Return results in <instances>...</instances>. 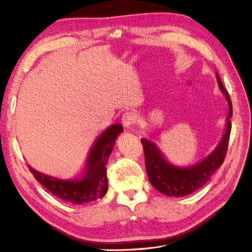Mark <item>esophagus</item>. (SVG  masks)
<instances>
[{"label": "esophagus", "instance_id": "34e87169", "mask_svg": "<svg viewBox=\"0 0 252 252\" xmlns=\"http://www.w3.org/2000/svg\"><path fill=\"white\" fill-rule=\"evenodd\" d=\"M135 121H136L135 114L130 113V112H126V114H124V116L121 117L122 125H124V126L126 128L131 127L134 124H135Z\"/></svg>", "mask_w": 252, "mask_h": 252}]
</instances>
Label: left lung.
<instances>
[{
    "label": "left lung",
    "mask_w": 252,
    "mask_h": 252,
    "mask_svg": "<svg viewBox=\"0 0 252 252\" xmlns=\"http://www.w3.org/2000/svg\"><path fill=\"white\" fill-rule=\"evenodd\" d=\"M216 77H217L220 91L225 96L229 112L226 116L223 135L217 147L206 158L190 166H178L168 161L155 143L146 138L140 139L144 147L146 171H147L149 181L154 188L161 192L162 194L174 197L191 194L202 188L223 163L231 133L230 119L233 110L229 93L222 85L218 73H216Z\"/></svg>",
    "instance_id": "left-lung-1"
}]
</instances>
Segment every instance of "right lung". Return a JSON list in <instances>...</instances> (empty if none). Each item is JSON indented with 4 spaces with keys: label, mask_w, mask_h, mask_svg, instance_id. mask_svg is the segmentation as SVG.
I'll use <instances>...</instances> for the list:
<instances>
[{
    "label": "right lung",
    "mask_w": 252,
    "mask_h": 252,
    "mask_svg": "<svg viewBox=\"0 0 252 252\" xmlns=\"http://www.w3.org/2000/svg\"><path fill=\"white\" fill-rule=\"evenodd\" d=\"M124 131V126L116 124L107 127L93 144L88 155L86 171L76 179H60L49 176L29 165L31 173L39 184L63 201L74 204L93 202L107 193L108 183L106 164L116 139Z\"/></svg>",
    "instance_id": "1"
}]
</instances>
